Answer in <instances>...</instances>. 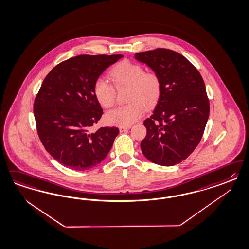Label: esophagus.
I'll list each match as a JSON object with an SVG mask.
<instances>
[{
    "mask_svg": "<svg viewBox=\"0 0 249 249\" xmlns=\"http://www.w3.org/2000/svg\"><path fill=\"white\" fill-rule=\"evenodd\" d=\"M129 126H119L120 132H125L126 130H128Z\"/></svg>",
    "mask_w": 249,
    "mask_h": 249,
    "instance_id": "esophagus-1",
    "label": "esophagus"
}]
</instances>
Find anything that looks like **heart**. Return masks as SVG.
<instances>
[{
	"instance_id": "b5f03b06",
	"label": "heart",
	"mask_w": 249,
	"mask_h": 249,
	"mask_svg": "<svg viewBox=\"0 0 249 249\" xmlns=\"http://www.w3.org/2000/svg\"><path fill=\"white\" fill-rule=\"evenodd\" d=\"M109 76L117 87L128 86V105L119 106L105 114L108 124L129 126L138 120L144 108L156 104L161 92V81L155 72H144L141 65L128 60L121 61L110 71ZM93 94L98 103L105 108L114 104V89L106 80L98 79L93 84Z\"/></svg>"
}]
</instances>
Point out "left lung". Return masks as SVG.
Listing matches in <instances>:
<instances>
[{"mask_svg":"<svg viewBox=\"0 0 249 249\" xmlns=\"http://www.w3.org/2000/svg\"><path fill=\"white\" fill-rule=\"evenodd\" d=\"M161 81V92L152 114L145 119L141 141L144 157L160 166L185 160L201 141L210 104L204 81L185 56L167 48L136 54Z\"/></svg>","mask_w":249,"mask_h":249,"instance_id":"8db88e82","label":"left lung"}]
</instances>
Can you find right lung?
<instances>
[{"label": "right lung", "mask_w": 249, "mask_h": 249, "mask_svg": "<svg viewBox=\"0 0 249 249\" xmlns=\"http://www.w3.org/2000/svg\"><path fill=\"white\" fill-rule=\"evenodd\" d=\"M123 55H80L51 70L35 99L34 115L41 142L57 162L88 170L104 160L119 133L117 127L90 132L103 115L93 84Z\"/></svg>", "instance_id": "obj_1"}]
</instances>
